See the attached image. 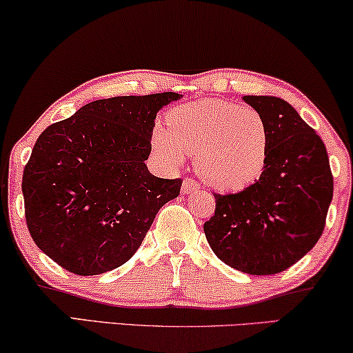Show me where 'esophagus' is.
<instances>
[{"mask_svg": "<svg viewBox=\"0 0 353 353\" xmlns=\"http://www.w3.org/2000/svg\"><path fill=\"white\" fill-rule=\"evenodd\" d=\"M199 190V183L196 180H192V178H185L183 180V186H181V191L185 192V194H190V192H196Z\"/></svg>", "mask_w": 353, "mask_h": 353, "instance_id": "esophagus-1", "label": "esophagus"}]
</instances>
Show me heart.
I'll return each mask as SVG.
<instances>
[{
	"mask_svg": "<svg viewBox=\"0 0 353 353\" xmlns=\"http://www.w3.org/2000/svg\"><path fill=\"white\" fill-rule=\"evenodd\" d=\"M168 130H154V148L173 163H180L185 152L196 157L197 173L212 188L241 191L262 175L268 128L255 109L230 101H197L173 110Z\"/></svg>",
	"mask_w": 353,
	"mask_h": 353,
	"instance_id": "obj_1",
	"label": "heart"
}]
</instances>
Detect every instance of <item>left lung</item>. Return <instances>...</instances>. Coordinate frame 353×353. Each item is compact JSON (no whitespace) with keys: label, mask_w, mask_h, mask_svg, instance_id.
<instances>
[{"label":"left lung","mask_w":353,"mask_h":353,"mask_svg":"<svg viewBox=\"0 0 353 353\" xmlns=\"http://www.w3.org/2000/svg\"><path fill=\"white\" fill-rule=\"evenodd\" d=\"M267 122L268 157L254 185L214 194L215 214L204 223L221 262L249 274H276L318 243L332 199L325 143L297 110L274 96H244Z\"/></svg>","instance_id":"1"}]
</instances>
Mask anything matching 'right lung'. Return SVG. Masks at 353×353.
<instances>
[{"label":"right lung","instance_id":"right-lung-1","mask_svg":"<svg viewBox=\"0 0 353 353\" xmlns=\"http://www.w3.org/2000/svg\"><path fill=\"white\" fill-rule=\"evenodd\" d=\"M181 94L115 96L85 104L38 137L22 176L35 244L67 272L90 276L128 262L181 178L149 173L154 120Z\"/></svg>","mask_w":353,"mask_h":353}]
</instances>
